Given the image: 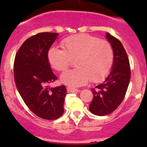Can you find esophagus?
Segmentation results:
<instances>
[{"mask_svg": "<svg viewBox=\"0 0 147 147\" xmlns=\"http://www.w3.org/2000/svg\"><path fill=\"white\" fill-rule=\"evenodd\" d=\"M67 93H71V92H79L80 91V90L68 87V88H67Z\"/></svg>", "mask_w": 147, "mask_h": 147, "instance_id": "1", "label": "esophagus"}]
</instances>
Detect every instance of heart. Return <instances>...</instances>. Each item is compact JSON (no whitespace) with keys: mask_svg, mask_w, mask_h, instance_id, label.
I'll return each mask as SVG.
<instances>
[{"mask_svg":"<svg viewBox=\"0 0 147 147\" xmlns=\"http://www.w3.org/2000/svg\"><path fill=\"white\" fill-rule=\"evenodd\" d=\"M62 50L51 48L48 52L50 65L58 71L69 67L71 60L76 59L77 68L63 73L60 80L70 87L84 85L90 80L98 82L108 75L113 64V48L107 41L91 35L81 34L65 39Z\"/></svg>","mask_w":147,"mask_h":147,"instance_id":"1","label":"heart"}]
</instances>
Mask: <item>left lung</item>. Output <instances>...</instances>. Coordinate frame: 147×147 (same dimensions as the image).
Wrapping results in <instances>:
<instances>
[{"mask_svg": "<svg viewBox=\"0 0 147 147\" xmlns=\"http://www.w3.org/2000/svg\"><path fill=\"white\" fill-rule=\"evenodd\" d=\"M105 37L113 50V64L103 83L92 89L93 98L89 105L90 111L99 116L117 109L124 100L131 76L129 59L121 42L109 33Z\"/></svg>", "mask_w": 147, "mask_h": 147, "instance_id": "left-lung-1", "label": "left lung"}]
</instances>
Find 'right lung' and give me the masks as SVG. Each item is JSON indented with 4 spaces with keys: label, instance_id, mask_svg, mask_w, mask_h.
Instances as JSON below:
<instances>
[{
    "label": "right lung",
    "instance_id": "add662e5",
    "mask_svg": "<svg viewBox=\"0 0 147 147\" xmlns=\"http://www.w3.org/2000/svg\"><path fill=\"white\" fill-rule=\"evenodd\" d=\"M59 34L42 32L27 39L15 59L14 74L18 92L27 107L38 117L54 120L64 113L66 88H50L57 77L48 59V52Z\"/></svg>",
    "mask_w": 147,
    "mask_h": 147
}]
</instances>
